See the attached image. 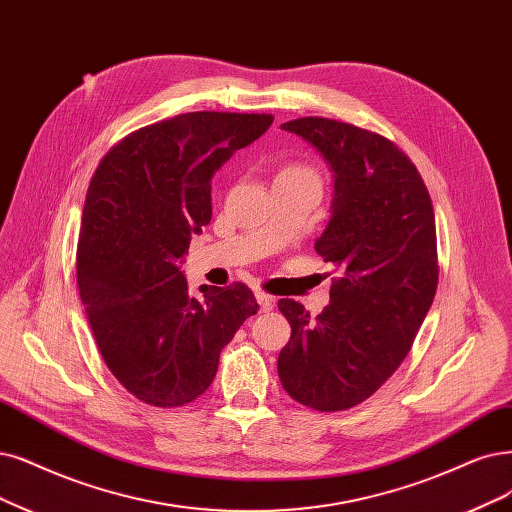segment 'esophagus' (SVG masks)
<instances>
[{
    "mask_svg": "<svg viewBox=\"0 0 512 512\" xmlns=\"http://www.w3.org/2000/svg\"><path fill=\"white\" fill-rule=\"evenodd\" d=\"M257 304L261 312H270L274 308V297L268 293H257Z\"/></svg>",
    "mask_w": 512,
    "mask_h": 512,
    "instance_id": "1",
    "label": "esophagus"
}]
</instances>
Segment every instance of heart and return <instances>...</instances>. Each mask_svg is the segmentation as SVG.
Returning a JSON list of instances; mask_svg holds the SVG:
<instances>
[{"instance_id":"1","label":"heart","mask_w":512,"mask_h":512,"mask_svg":"<svg viewBox=\"0 0 512 512\" xmlns=\"http://www.w3.org/2000/svg\"><path fill=\"white\" fill-rule=\"evenodd\" d=\"M282 177H314V173L310 168L304 166H287L285 170H280Z\"/></svg>"}]
</instances>
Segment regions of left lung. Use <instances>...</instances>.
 Wrapping results in <instances>:
<instances>
[{"label":"left lung","instance_id":"obj_1","mask_svg":"<svg viewBox=\"0 0 512 512\" xmlns=\"http://www.w3.org/2000/svg\"><path fill=\"white\" fill-rule=\"evenodd\" d=\"M306 139L333 173L331 219L314 249L339 270L316 318L293 299L278 356L282 388L318 411L350 409L409 354L439 285L437 227L418 168L386 137L329 118L280 126Z\"/></svg>","mask_w":512,"mask_h":512}]
</instances>
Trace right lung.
Returning a JSON list of instances; mask_svg holds the SVG:
<instances>
[{
  "instance_id": "obj_1",
  "label": "right lung",
  "mask_w": 512,
  "mask_h": 512,
  "mask_svg": "<svg viewBox=\"0 0 512 512\" xmlns=\"http://www.w3.org/2000/svg\"><path fill=\"white\" fill-rule=\"evenodd\" d=\"M270 113H181L132 132L94 173L78 287L103 361L139 401L181 407L211 386L223 346L257 312L236 282L187 295L183 255L213 215L211 179L270 128Z\"/></svg>"
}]
</instances>
